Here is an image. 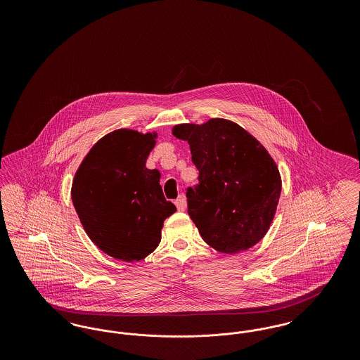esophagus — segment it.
<instances>
[{
  "label": "esophagus",
  "instance_id": "1",
  "mask_svg": "<svg viewBox=\"0 0 360 360\" xmlns=\"http://www.w3.org/2000/svg\"><path fill=\"white\" fill-rule=\"evenodd\" d=\"M175 205H176V209H178L179 212H184V210L186 209V200H185V197H184V195H179V197L175 200Z\"/></svg>",
  "mask_w": 360,
  "mask_h": 360
}]
</instances>
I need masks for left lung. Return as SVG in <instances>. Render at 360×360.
Here are the masks:
<instances>
[{
  "instance_id": "left-lung-1",
  "label": "left lung",
  "mask_w": 360,
  "mask_h": 360,
  "mask_svg": "<svg viewBox=\"0 0 360 360\" xmlns=\"http://www.w3.org/2000/svg\"><path fill=\"white\" fill-rule=\"evenodd\" d=\"M172 134L190 144L200 172L186 197L202 239L224 254L255 245L269 231L281 195L273 158L255 137L224 119L175 125Z\"/></svg>"
}]
</instances>
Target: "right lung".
I'll use <instances>...</instances> for the list:
<instances>
[{"label": "right lung", "instance_id": "add662e5", "mask_svg": "<svg viewBox=\"0 0 360 360\" xmlns=\"http://www.w3.org/2000/svg\"><path fill=\"white\" fill-rule=\"evenodd\" d=\"M155 135L117 129L97 141L72 181L71 198L86 233L105 254L124 262L150 255L163 221L176 210L165 198L160 172L146 160Z\"/></svg>", "mask_w": 360, "mask_h": 360}]
</instances>
